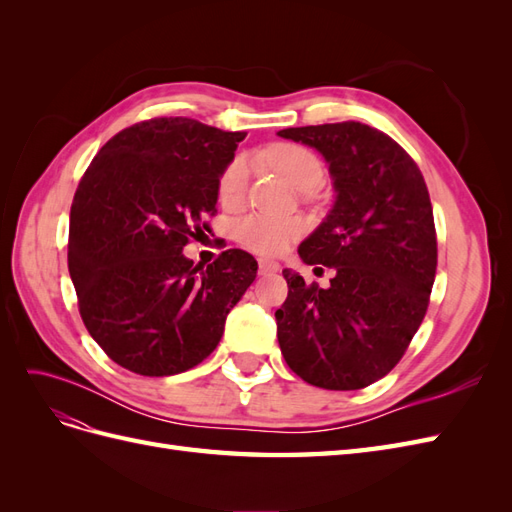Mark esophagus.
<instances>
[{"label": "esophagus", "mask_w": 512, "mask_h": 512, "mask_svg": "<svg viewBox=\"0 0 512 512\" xmlns=\"http://www.w3.org/2000/svg\"><path fill=\"white\" fill-rule=\"evenodd\" d=\"M258 271H260V275H271V273H277L280 271V265H277L275 260H258Z\"/></svg>", "instance_id": "34e87169"}]
</instances>
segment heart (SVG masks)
I'll list each match as a JSON object with an SVG mask.
<instances>
[{
	"mask_svg": "<svg viewBox=\"0 0 512 512\" xmlns=\"http://www.w3.org/2000/svg\"><path fill=\"white\" fill-rule=\"evenodd\" d=\"M267 162L286 177L294 188L299 190H314L324 179L322 162L314 151H309L303 145L280 143L265 151ZM250 168H247L245 158H235L226 168L218 183L220 203L226 207L239 205L245 190ZM301 235V224L284 218H271V215L252 213L245 215L235 224V239L247 247V250L258 254H280L286 247Z\"/></svg>",
	"mask_w": 512,
	"mask_h": 512,
	"instance_id": "obj_1",
	"label": "heart"
}]
</instances>
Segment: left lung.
I'll use <instances>...</instances> for the list:
<instances>
[{"label": "left lung", "instance_id": "obj_1", "mask_svg": "<svg viewBox=\"0 0 512 512\" xmlns=\"http://www.w3.org/2000/svg\"><path fill=\"white\" fill-rule=\"evenodd\" d=\"M277 134L316 149L335 190L327 218L299 245L305 265L333 269V280L320 288L284 269L282 354L320 389H365L399 363L427 312L438 241L425 179L391 136L359 121Z\"/></svg>", "mask_w": 512, "mask_h": 512}]
</instances>
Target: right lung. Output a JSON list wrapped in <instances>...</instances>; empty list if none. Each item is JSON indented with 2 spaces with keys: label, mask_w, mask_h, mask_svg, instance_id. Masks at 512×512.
<instances>
[{
  "label": "right lung",
  "mask_w": 512,
  "mask_h": 512,
  "mask_svg": "<svg viewBox=\"0 0 512 512\" xmlns=\"http://www.w3.org/2000/svg\"><path fill=\"white\" fill-rule=\"evenodd\" d=\"M245 132L188 117L134 123L89 164L70 211L68 269L89 335L141 376H175L220 344L258 262L226 250L194 265L183 247L215 213ZM205 226V224H203Z\"/></svg>",
  "instance_id": "right-lung-1"
}]
</instances>
